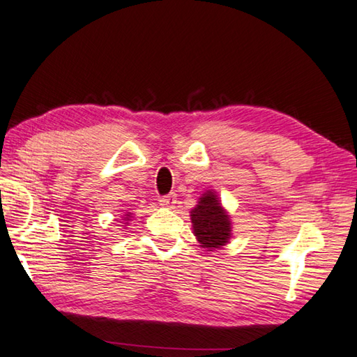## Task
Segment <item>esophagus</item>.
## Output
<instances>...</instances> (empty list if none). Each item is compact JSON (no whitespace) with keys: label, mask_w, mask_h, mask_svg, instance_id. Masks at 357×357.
Returning <instances> with one entry per match:
<instances>
[{"label":"esophagus","mask_w":357,"mask_h":357,"mask_svg":"<svg viewBox=\"0 0 357 357\" xmlns=\"http://www.w3.org/2000/svg\"><path fill=\"white\" fill-rule=\"evenodd\" d=\"M159 204L164 207H173L176 204V193H169L159 199Z\"/></svg>","instance_id":"34e87169"}]
</instances>
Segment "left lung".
<instances>
[{
  "mask_svg": "<svg viewBox=\"0 0 357 357\" xmlns=\"http://www.w3.org/2000/svg\"><path fill=\"white\" fill-rule=\"evenodd\" d=\"M198 206L192 211L193 230L202 248L216 249L225 246L230 236V221L222 211L218 198L212 192L199 198Z\"/></svg>",
  "mask_w": 357,
  "mask_h": 357,
  "instance_id": "left-lung-1",
  "label": "left lung"
}]
</instances>
